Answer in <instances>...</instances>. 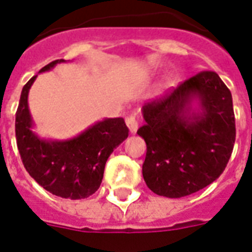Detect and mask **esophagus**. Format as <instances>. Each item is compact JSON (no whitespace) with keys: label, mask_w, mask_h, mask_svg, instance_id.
I'll use <instances>...</instances> for the list:
<instances>
[{"label":"esophagus","mask_w":252,"mask_h":252,"mask_svg":"<svg viewBox=\"0 0 252 252\" xmlns=\"http://www.w3.org/2000/svg\"><path fill=\"white\" fill-rule=\"evenodd\" d=\"M126 125H127L128 130H130V132L131 134H135L136 130H138V121H136V118L134 116H128L127 118H126Z\"/></svg>","instance_id":"1"}]
</instances>
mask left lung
<instances>
[{
  "instance_id": "obj_1",
  "label": "left lung",
  "mask_w": 252,
  "mask_h": 252,
  "mask_svg": "<svg viewBox=\"0 0 252 252\" xmlns=\"http://www.w3.org/2000/svg\"><path fill=\"white\" fill-rule=\"evenodd\" d=\"M142 113L143 178L155 194L182 198L221 176L234 147L235 120L230 91L216 72H199Z\"/></svg>"
}]
</instances>
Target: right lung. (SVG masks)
<instances>
[{"mask_svg": "<svg viewBox=\"0 0 252 252\" xmlns=\"http://www.w3.org/2000/svg\"><path fill=\"white\" fill-rule=\"evenodd\" d=\"M65 60L50 62L40 72L53 69ZM37 75L22 90L15 114L17 146L30 176L53 195L78 200L97 191L110 154L128 136L124 118H105L67 140L40 138L33 132L28 108V92Z\"/></svg>", "mask_w": 252, "mask_h": 252, "instance_id": "obj_1", "label": "right lung"}]
</instances>
